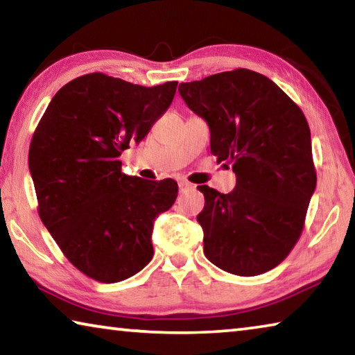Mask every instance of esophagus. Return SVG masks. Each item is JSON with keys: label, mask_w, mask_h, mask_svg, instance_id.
I'll return each instance as SVG.
<instances>
[{"label": "esophagus", "mask_w": 355, "mask_h": 355, "mask_svg": "<svg viewBox=\"0 0 355 355\" xmlns=\"http://www.w3.org/2000/svg\"><path fill=\"white\" fill-rule=\"evenodd\" d=\"M178 188H180V191H186V189H191L192 184L188 183V182H180L178 183Z\"/></svg>", "instance_id": "34e87169"}]
</instances>
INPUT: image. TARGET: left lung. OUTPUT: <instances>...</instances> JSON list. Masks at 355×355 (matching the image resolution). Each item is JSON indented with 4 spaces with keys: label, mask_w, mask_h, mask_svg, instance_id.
Wrapping results in <instances>:
<instances>
[{
    "label": "left lung",
    "mask_w": 355,
    "mask_h": 355,
    "mask_svg": "<svg viewBox=\"0 0 355 355\" xmlns=\"http://www.w3.org/2000/svg\"><path fill=\"white\" fill-rule=\"evenodd\" d=\"M178 92L207 120L218 163L236 173L228 194L197 186L205 257L243 277L271 271L296 245L316 188L307 119L277 84L248 69L182 83Z\"/></svg>",
    "instance_id": "left-lung-1"
}]
</instances>
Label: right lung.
Here are the masks:
<instances>
[{
  "mask_svg": "<svg viewBox=\"0 0 355 355\" xmlns=\"http://www.w3.org/2000/svg\"><path fill=\"white\" fill-rule=\"evenodd\" d=\"M177 84L83 75L59 89L33 135L29 171L40 219L78 271L101 284L147 266L155 218L177 199V182L125 175L119 159L167 111Z\"/></svg>",
  "mask_w": 355,
  "mask_h": 355,
  "instance_id": "1",
  "label": "right lung"
}]
</instances>
